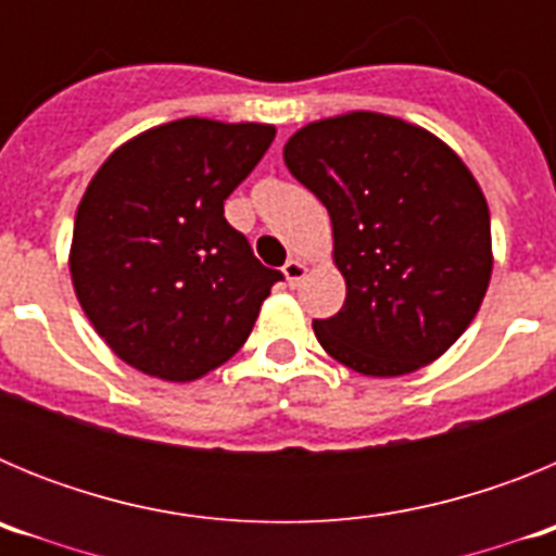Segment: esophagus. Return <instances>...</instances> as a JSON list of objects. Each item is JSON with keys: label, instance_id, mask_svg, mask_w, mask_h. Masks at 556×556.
Here are the masks:
<instances>
[{"label": "esophagus", "instance_id": "34e87169", "mask_svg": "<svg viewBox=\"0 0 556 556\" xmlns=\"http://www.w3.org/2000/svg\"><path fill=\"white\" fill-rule=\"evenodd\" d=\"M308 267L303 262H298V258H289L287 264H283V278H287L289 287H298V283L306 278Z\"/></svg>", "mask_w": 556, "mask_h": 556}]
</instances>
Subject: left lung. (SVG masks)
<instances>
[{"instance_id":"1","label":"left lung","mask_w":556,"mask_h":556,"mask_svg":"<svg viewBox=\"0 0 556 556\" xmlns=\"http://www.w3.org/2000/svg\"><path fill=\"white\" fill-rule=\"evenodd\" d=\"M283 161L328 208L348 287L345 306L314 320L328 356L376 378L443 356L493 273L488 200L459 155L424 127L353 111L301 127Z\"/></svg>"}]
</instances>
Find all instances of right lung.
Wrapping results in <instances>:
<instances>
[{"label": "right lung", "mask_w": 556, "mask_h": 556, "mask_svg": "<svg viewBox=\"0 0 556 556\" xmlns=\"http://www.w3.org/2000/svg\"><path fill=\"white\" fill-rule=\"evenodd\" d=\"M275 139L273 125L189 119L108 155L75 217L77 301L122 362L164 381L225 365L283 275L225 219V200Z\"/></svg>", "instance_id": "add662e5"}]
</instances>
